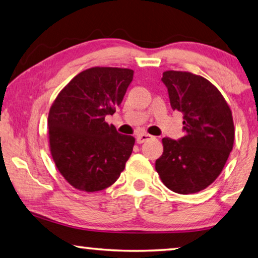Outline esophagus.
<instances>
[{
    "instance_id": "esophagus-1",
    "label": "esophagus",
    "mask_w": 258,
    "mask_h": 258,
    "mask_svg": "<svg viewBox=\"0 0 258 258\" xmlns=\"http://www.w3.org/2000/svg\"><path fill=\"white\" fill-rule=\"evenodd\" d=\"M152 136L151 134H148V133H141V134H139V136L137 137V142L138 144H144V142H146V141H148L149 139H152Z\"/></svg>"
}]
</instances>
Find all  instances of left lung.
<instances>
[{"mask_svg": "<svg viewBox=\"0 0 258 258\" xmlns=\"http://www.w3.org/2000/svg\"><path fill=\"white\" fill-rule=\"evenodd\" d=\"M172 110L183 113L184 137L163 138L155 169L169 190L196 194L221 174L234 145L232 110L209 80L190 72L167 71L162 76Z\"/></svg>", "mask_w": 258, "mask_h": 258, "instance_id": "8db88e82", "label": "left lung"}]
</instances>
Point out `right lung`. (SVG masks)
Here are the masks:
<instances>
[{
  "mask_svg": "<svg viewBox=\"0 0 258 258\" xmlns=\"http://www.w3.org/2000/svg\"><path fill=\"white\" fill-rule=\"evenodd\" d=\"M133 71L92 67L81 72L59 92L48 112V142L61 176L80 191L104 190L116 182L136 139L105 121L116 112Z\"/></svg>",
  "mask_w": 258,
  "mask_h": 258,
  "instance_id": "1",
  "label": "right lung"
}]
</instances>
